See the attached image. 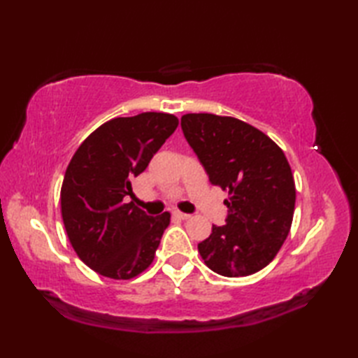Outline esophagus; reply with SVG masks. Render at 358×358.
I'll use <instances>...</instances> for the list:
<instances>
[{
    "instance_id": "obj_1",
    "label": "esophagus",
    "mask_w": 358,
    "mask_h": 358,
    "mask_svg": "<svg viewBox=\"0 0 358 358\" xmlns=\"http://www.w3.org/2000/svg\"><path fill=\"white\" fill-rule=\"evenodd\" d=\"M173 215L177 217V218H181V220H189V218H191V215H189V214H185V212H180V210H175V212H173Z\"/></svg>"
}]
</instances>
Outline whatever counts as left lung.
<instances>
[{
  "mask_svg": "<svg viewBox=\"0 0 358 358\" xmlns=\"http://www.w3.org/2000/svg\"><path fill=\"white\" fill-rule=\"evenodd\" d=\"M181 129L212 185L227 192L224 226H212L199 245L204 264L223 277L266 268L292 226L295 181L285 152L245 121L186 113Z\"/></svg>",
  "mask_w": 358,
  "mask_h": 358,
  "instance_id": "1",
  "label": "left lung"
}]
</instances>
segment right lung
Segmentation results:
<instances>
[{
    "label": "right lung",
    "mask_w": 358,
    "mask_h": 358,
    "mask_svg": "<svg viewBox=\"0 0 358 358\" xmlns=\"http://www.w3.org/2000/svg\"><path fill=\"white\" fill-rule=\"evenodd\" d=\"M178 126L172 113L143 112L106 121L80 144L62 185V217L80 260L103 277L132 280L155 258L169 212L148 217L134 201V177Z\"/></svg>",
    "instance_id": "obj_1"
}]
</instances>
